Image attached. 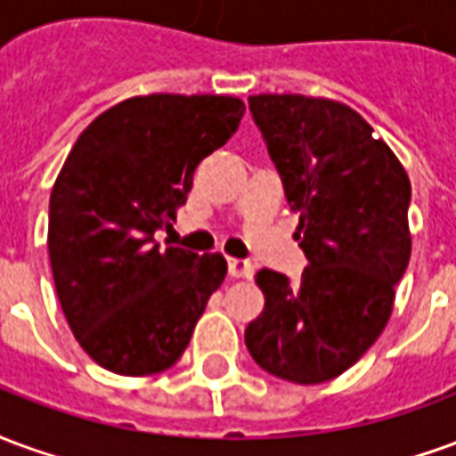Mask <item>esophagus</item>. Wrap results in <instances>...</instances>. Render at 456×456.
I'll return each mask as SVG.
<instances>
[{
	"label": "esophagus",
	"instance_id": "esophagus-1",
	"mask_svg": "<svg viewBox=\"0 0 456 456\" xmlns=\"http://www.w3.org/2000/svg\"><path fill=\"white\" fill-rule=\"evenodd\" d=\"M227 266L232 278H251V273H254V266L247 258H229Z\"/></svg>",
	"mask_w": 456,
	"mask_h": 456
}]
</instances>
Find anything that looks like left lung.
<instances>
[{
	"instance_id": "1",
	"label": "left lung",
	"mask_w": 456,
	"mask_h": 456,
	"mask_svg": "<svg viewBox=\"0 0 456 456\" xmlns=\"http://www.w3.org/2000/svg\"><path fill=\"white\" fill-rule=\"evenodd\" d=\"M248 110L300 215V283L261 268L264 313L244 339L264 371L293 383L337 379L369 352L411 261V180L362 114L305 94H254Z\"/></svg>"
}]
</instances>
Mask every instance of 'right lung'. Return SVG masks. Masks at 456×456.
I'll use <instances>...</instances> for the list:
<instances>
[{
	"label": "right lung",
	"mask_w": 456,
	"mask_h": 456,
	"mask_svg": "<svg viewBox=\"0 0 456 456\" xmlns=\"http://www.w3.org/2000/svg\"><path fill=\"white\" fill-rule=\"evenodd\" d=\"M229 94H141L80 134L51 190L48 256L65 320L90 359L121 376L170 369L209 296L222 254L160 248L200 160L244 117Z\"/></svg>",
	"instance_id": "right-lung-1"
}]
</instances>
